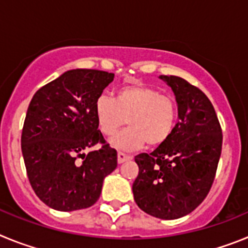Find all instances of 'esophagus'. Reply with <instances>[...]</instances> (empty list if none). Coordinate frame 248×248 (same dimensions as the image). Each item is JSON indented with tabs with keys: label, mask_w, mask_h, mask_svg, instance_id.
<instances>
[{
	"label": "esophagus",
	"mask_w": 248,
	"mask_h": 248,
	"mask_svg": "<svg viewBox=\"0 0 248 248\" xmlns=\"http://www.w3.org/2000/svg\"><path fill=\"white\" fill-rule=\"evenodd\" d=\"M131 156H129V155H126L125 153H122V151H119L118 153V163L122 164L124 163V161H126V160H130Z\"/></svg>",
	"instance_id": "esophagus-1"
}]
</instances>
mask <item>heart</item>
<instances>
[{"label": "heart", "instance_id": "obj_1", "mask_svg": "<svg viewBox=\"0 0 248 248\" xmlns=\"http://www.w3.org/2000/svg\"><path fill=\"white\" fill-rule=\"evenodd\" d=\"M98 126L104 135L115 134L125 123L129 128L110 139L114 148L135 150L146 143L157 146L170 138L176 125L174 100L146 85H128L115 98L100 94L94 103Z\"/></svg>", "mask_w": 248, "mask_h": 248}]
</instances>
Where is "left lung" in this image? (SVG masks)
Listing matches in <instances>:
<instances>
[{
  "label": "left lung",
  "instance_id": "8db88e82",
  "mask_svg": "<svg viewBox=\"0 0 248 248\" xmlns=\"http://www.w3.org/2000/svg\"><path fill=\"white\" fill-rule=\"evenodd\" d=\"M172 89L179 122L165 143L135 156L134 200L146 214L175 220L194 211L209 194L222 149V130L210 99L176 76H160Z\"/></svg>",
  "mask_w": 248,
  "mask_h": 248
}]
</instances>
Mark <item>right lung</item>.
Returning <instances> with one entry per match:
<instances>
[{"label": "right lung", "instance_id": "add662e5", "mask_svg": "<svg viewBox=\"0 0 248 248\" xmlns=\"http://www.w3.org/2000/svg\"><path fill=\"white\" fill-rule=\"evenodd\" d=\"M113 79V73L97 69L67 71L38 89L28 105L22 155L32 189L52 209L91 207L104 177L117 168V150L98 130L94 113V103ZM97 143L102 145L98 151L82 153Z\"/></svg>", "mask_w": 248, "mask_h": 248}]
</instances>
